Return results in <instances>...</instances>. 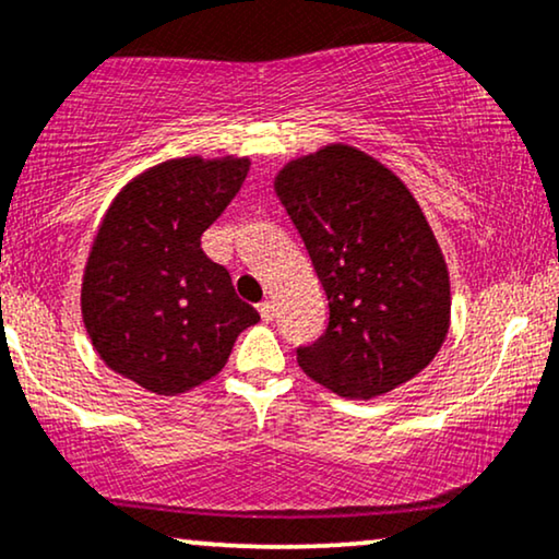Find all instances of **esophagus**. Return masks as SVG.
<instances>
[{
	"label": "esophagus",
	"mask_w": 559,
	"mask_h": 559,
	"mask_svg": "<svg viewBox=\"0 0 559 559\" xmlns=\"http://www.w3.org/2000/svg\"><path fill=\"white\" fill-rule=\"evenodd\" d=\"M258 312L263 317V322H273L275 317V304L273 301H260L258 304Z\"/></svg>",
	"instance_id": "34e87169"
}]
</instances>
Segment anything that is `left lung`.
<instances>
[{
	"label": "left lung",
	"mask_w": 559,
	"mask_h": 559,
	"mask_svg": "<svg viewBox=\"0 0 559 559\" xmlns=\"http://www.w3.org/2000/svg\"><path fill=\"white\" fill-rule=\"evenodd\" d=\"M273 188L330 307L320 341L296 348L304 373L348 400L418 377L447 341L451 288L405 182L356 146L330 144L288 162Z\"/></svg>",
	"instance_id": "8db88e82"
}]
</instances>
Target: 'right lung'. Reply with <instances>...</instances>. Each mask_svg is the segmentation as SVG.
Segmentation results:
<instances>
[{"instance_id":"obj_1","label":"right lung","mask_w":559,"mask_h":559,"mask_svg":"<svg viewBox=\"0 0 559 559\" xmlns=\"http://www.w3.org/2000/svg\"><path fill=\"white\" fill-rule=\"evenodd\" d=\"M247 173V157L167 159L105 211L84 265L82 320L105 366L146 392L175 397L216 377L239 332L260 320L201 250Z\"/></svg>"}]
</instances>
